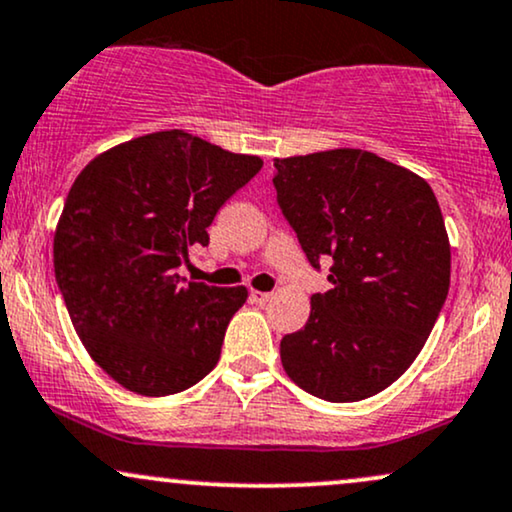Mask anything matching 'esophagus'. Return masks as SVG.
<instances>
[{
  "label": "esophagus",
  "mask_w": 512,
  "mask_h": 512,
  "mask_svg": "<svg viewBox=\"0 0 512 512\" xmlns=\"http://www.w3.org/2000/svg\"><path fill=\"white\" fill-rule=\"evenodd\" d=\"M250 298H252V300H255V303H257V305H267V303H269V300H272V293L252 291V293H250Z\"/></svg>",
  "instance_id": "esophagus-1"
}]
</instances>
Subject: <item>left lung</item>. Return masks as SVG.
<instances>
[{
    "instance_id": "1",
    "label": "left lung",
    "mask_w": 512,
    "mask_h": 512,
    "mask_svg": "<svg viewBox=\"0 0 512 512\" xmlns=\"http://www.w3.org/2000/svg\"><path fill=\"white\" fill-rule=\"evenodd\" d=\"M274 169L283 217L331 281L303 329L281 338L283 369L329 403L365 400L412 365L446 303L439 202L424 178L365 150L274 159Z\"/></svg>"
}]
</instances>
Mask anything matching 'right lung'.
<instances>
[{
  "instance_id": "add662e5",
  "label": "right lung",
  "mask_w": 512,
  "mask_h": 512,
  "mask_svg": "<svg viewBox=\"0 0 512 512\" xmlns=\"http://www.w3.org/2000/svg\"><path fill=\"white\" fill-rule=\"evenodd\" d=\"M262 169L183 131L102 152L54 233V276L92 360L140 396L186 391L217 367L248 291L183 279L224 202Z\"/></svg>"
}]
</instances>
